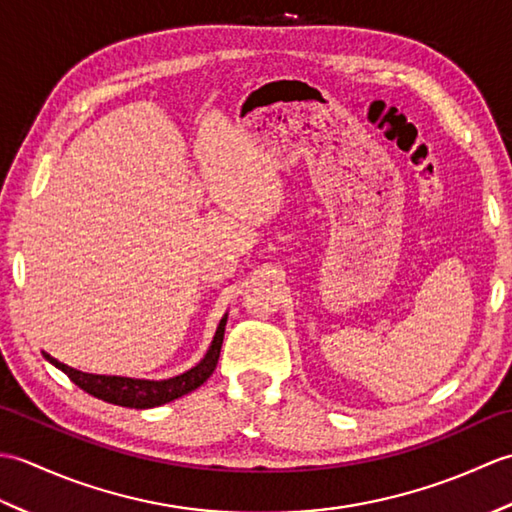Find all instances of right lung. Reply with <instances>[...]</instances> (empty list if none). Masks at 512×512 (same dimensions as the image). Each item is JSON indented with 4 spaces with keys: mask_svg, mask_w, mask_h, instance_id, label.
Returning a JSON list of instances; mask_svg holds the SVG:
<instances>
[{
    "mask_svg": "<svg viewBox=\"0 0 512 512\" xmlns=\"http://www.w3.org/2000/svg\"><path fill=\"white\" fill-rule=\"evenodd\" d=\"M224 325H226V317L220 321V325H217V332L213 336L209 352H206V356L198 365L191 367L189 372L167 378V380H138V378H125V376L85 374V372H79V369H72L68 365L59 363L57 358H52L46 352H43V356H46V361H50L54 367H59L74 385H79L83 391H88L90 396L112 402V405L129 407V409H149L189 394V391L198 389L204 380L213 374L222 350Z\"/></svg>",
    "mask_w": 512,
    "mask_h": 512,
    "instance_id": "obj_1",
    "label": "right lung"
}]
</instances>
